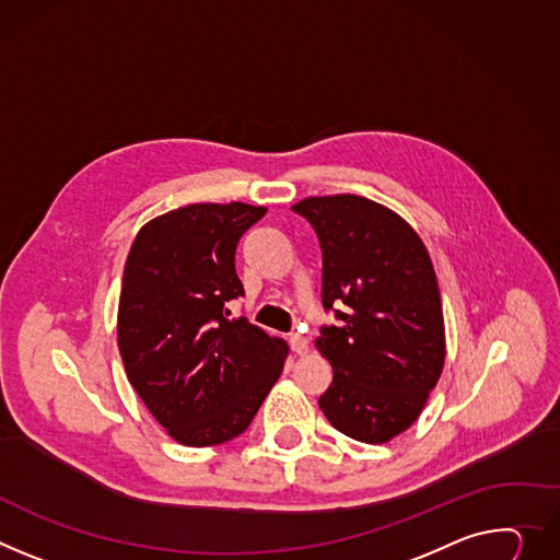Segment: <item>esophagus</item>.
Returning <instances> with one entry per match:
<instances>
[{
  "label": "esophagus",
  "mask_w": 560,
  "mask_h": 560,
  "mask_svg": "<svg viewBox=\"0 0 560 560\" xmlns=\"http://www.w3.org/2000/svg\"><path fill=\"white\" fill-rule=\"evenodd\" d=\"M290 346H292V350H294L296 354H306L311 341H308V337H303V335H299V332H292V335H290Z\"/></svg>",
  "instance_id": "34e87169"
}]
</instances>
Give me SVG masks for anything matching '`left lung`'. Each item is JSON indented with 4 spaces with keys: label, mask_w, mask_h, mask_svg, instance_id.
Segmentation results:
<instances>
[{
    "label": "left lung",
    "mask_w": 560,
    "mask_h": 560,
    "mask_svg": "<svg viewBox=\"0 0 560 560\" xmlns=\"http://www.w3.org/2000/svg\"><path fill=\"white\" fill-rule=\"evenodd\" d=\"M292 212L317 232L322 303L337 319L317 337L332 366L322 411L352 440L388 442L418 420L444 366L429 252L409 223L364 196H313Z\"/></svg>",
    "instance_id": "1"
}]
</instances>
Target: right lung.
Wrapping results in <instances>:
<instances>
[{"label":"right lung","instance_id":"right-lung-1","mask_svg":"<svg viewBox=\"0 0 560 560\" xmlns=\"http://www.w3.org/2000/svg\"><path fill=\"white\" fill-rule=\"evenodd\" d=\"M266 212L196 202L149 221L131 245L118 308L122 364L180 444L241 435L283 371L285 341L228 311L243 296L236 245Z\"/></svg>","mask_w":560,"mask_h":560}]
</instances>
